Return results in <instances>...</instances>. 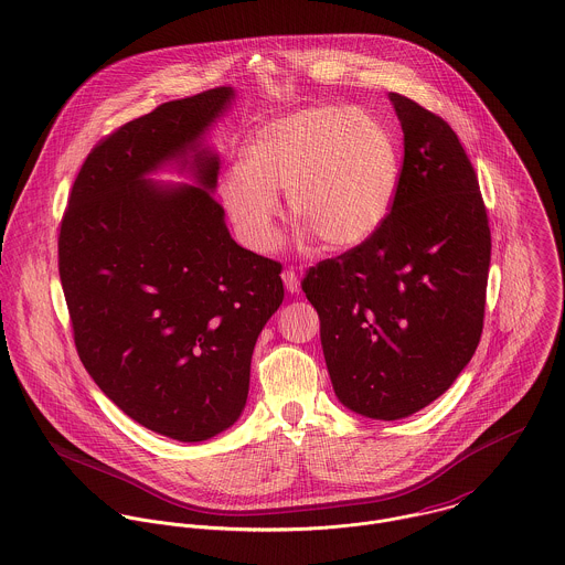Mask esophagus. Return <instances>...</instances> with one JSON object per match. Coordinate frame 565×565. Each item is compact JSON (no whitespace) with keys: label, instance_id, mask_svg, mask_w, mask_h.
Returning a JSON list of instances; mask_svg holds the SVG:
<instances>
[{"label":"esophagus","instance_id":"1","mask_svg":"<svg viewBox=\"0 0 565 565\" xmlns=\"http://www.w3.org/2000/svg\"><path fill=\"white\" fill-rule=\"evenodd\" d=\"M282 282H285V289L289 294H298L300 291V278H298V274L294 269L282 271Z\"/></svg>","mask_w":565,"mask_h":565}]
</instances>
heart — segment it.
Wrapping results in <instances>:
<instances>
[{
	"label": "heart",
	"instance_id": "b5f03b06",
	"mask_svg": "<svg viewBox=\"0 0 565 565\" xmlns=\"http://www.w3.org/2000/svg\"><path fill=\"white\" fill-rule=\"evenodd\" d=\"M243 169L221 175L218 194L238 238L267 252L278 234V194L300 241L324 252L369 243L396 201L401 160L387 127L362 109L307 107L263 125Z\"/></svg>",
	"mask_w": 565,
	"mask_h": 565
}]
</instances>
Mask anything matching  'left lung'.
Returning a JSON list of instances; mask_svg holds the SVG:
<instances>
[{"label": "left lung", "mask_w": 565, "mask_h": 565, "mask_svg": "<svg viewBox=\"0 0 565 565\" xmlns=\"http://www.w3.org/2000/svg\"><path fill=\"white\" fill-rule=\"evenodd\" d=\"M387 98L403 129L392 212L369 243L302 280L335 396L376 420L423 409L471 362L491 263L484 201L458 136L418 103Z\"/></svg>", "instance_id": "left-lung-1"}]
</instances>
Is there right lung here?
I'll return each mask as SVG.
<instances>
[{
	"mask_svg": "<svg viewBox=\"0 0 565 565\" xmlns=\"http://www.w3.org/2000/svg\"><path fill=\"white\" fill-rule=\"evenodd\" d=\"M236 92L171 100L92 149L58 234L85 371L136 423L182 443L232 427L256 340L285 298L280 263L241 247L212 192L210 127ZM169 166L193 186L150 175Z\"/></svg>",
	"mask_w": 565,
	"mask_h": 565,
	"instance_id": "right-lung-1",
	"label": "right lung"
}]
</instances>
